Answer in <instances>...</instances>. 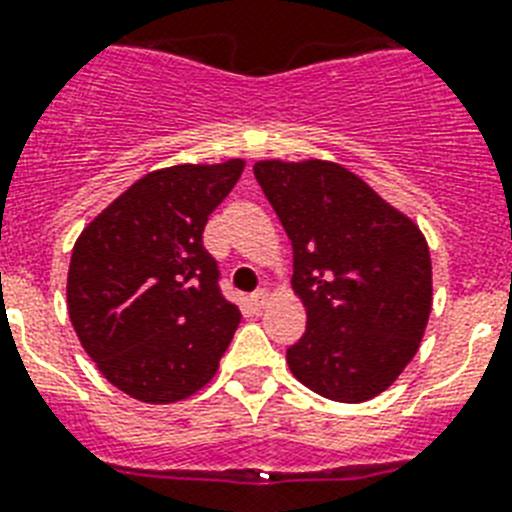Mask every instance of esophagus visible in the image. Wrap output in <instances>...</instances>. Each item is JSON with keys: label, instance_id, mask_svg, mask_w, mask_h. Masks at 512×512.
I'll use <instances>...</instances> for the list:
<instances>
[{"label": "esophagus", "instance_id": "1", "mask_svg": "<svg viewBox=\"0 0 512 512\" xmlns=\"http://www.w3.org/2000/svg\"><path fill=\"white\" fill-rule=\"evenodd\" d=\"M266 303H269V293H266V290H256V293L251 295V306L253 308H264Z\"/></svg>", "mask_w": 512, "mask_h": 512}]
</instances>
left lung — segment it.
<instances>
[{
	"instance_id": "left-lung-1",
	"label": "left lung",
	"mask_w": 512,
	"mask_h": 512,
	"mask_svg": "<svg viewBox=\"0 0 512 512\" xmlns=\"http://www.w3.org/2000/svg\"><path fill=\"white\" fill-rule=\"evenodd\" d=\"M293 243L306 332L287 348L298 382L337 403L384 392L416 356L432 311V259L411 219L340 164L256 162Z\"/></svg>"
}]
</instances>
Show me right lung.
Segmentation results:
<instances>
[{
  "label": "right lung",
  "mask_w": 512,
  "mask_h": 512,
  "mask_svg": "<svg viewBox=\"0 0 512 512\" xmlns=\"http://www.w3.org/2000/svg\"><path fill=\"white\" fill-rule=\"evenodd\" d=\"M246 162L149 172L80 232L67 311L80 345L125 395L175 403L201 390L240 322L204 248L211 211Z\"/></svg>",
  "instance_id": "1"
}]
</instances>
